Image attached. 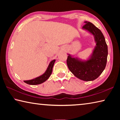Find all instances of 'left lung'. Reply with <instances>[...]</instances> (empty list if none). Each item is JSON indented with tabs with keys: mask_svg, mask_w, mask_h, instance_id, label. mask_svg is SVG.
Instances as JSON below:
<instances>
[{
	"mask_svg": "<svg viewBox=\"0 0 120 120\" xmlns=\"http://www.w3.org/2000/svg\"><path fill=\"white\" fill-rule=\"evenodd\" d=\"M82 28L94 36L96 46L92 54L87 61H82L68 54L67 64L75 76L84 81H92L100 76L106 65L108 49L105 38L101 30L89 22Z\"/></svg>",
	"mask_w": 120,
	"mask_h": 120,
	"instance_id": "8db88e82",
	"label": "left lung"
}]
</instances>
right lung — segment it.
Segmentation results:
<instances>
[{
	"instance_id": "obj_1",
	"label": "right lung",
	"mask_w": 120,
	"mask_h": 120,
	"mask_svg": "<svg viewBox=\"0 0 120 120\" xmlns=\"http://www.w3.org/2000/svg\"><path fill=\"white\" fill-rule=\"evenodd\" d=\"M55 61L56 60H52V61L50 62L47 69L45 71V72H44L43 75H41V76L36 77V78L33 79L24 80V82L26 83V84L32 85L41 84H42V83L44 82H45V81L49 78V77L52 74L53 67V65Z\"/></svg>"
}]
</instances>
